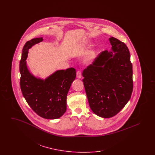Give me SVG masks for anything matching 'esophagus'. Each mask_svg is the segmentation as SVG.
Masks as SVG:
<instances>
[{
  "mask_svg": "<svg viewBox=\"0 0 155 155\" xmlns=\"http://www.w3.org/2000/svg\"><path fill=\"white\" fill-rule=\"evenodd\" d=\"M81 71L80 70H78L77 71V77L78 78H81Z\"/></svg>",
  "mask_w": 155,
  "mask_h": 155,
  "instance_id": "esophagus-1",
  "label": "esophagus"
}]
</instances>
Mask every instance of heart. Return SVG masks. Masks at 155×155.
Instances as JSON below:
<instances>
[{
  "label": "heart",
  "instance_id": "1",
  "mask_svg": "<svg viewBox=\"0 0 155 155\" xmlns=\"http://www.w3.org/2000/svg\"><path fill=\"white\" fill-rule=\"evenodd\" d=\"M94 56V52H91V53H90V54H89V58H90V59H92Z\"/></svg>",
  "mask_w": 155,
  "mask_h": 155
}]
</instances>
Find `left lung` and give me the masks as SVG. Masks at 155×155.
Returning a JSON list of instances; mask_svg holds the SVG:
<instances>
[{
  "label": "left lung",
  "instance_id": "1",
  "mask_svg": "<svg viewBox=\"0 0 155 155\" xmlns=\"http://www.w3.org/2000/svg\"><path fill=\"white\" fill-rule=\"evenodd\" d=\"M112 50L101 52L82 72V81L93 112L103 118L116 115L131 98L133 65L127 45L109 38Z\"/></svg>",
  "mask_w": 155,
  "mask_h": 155
}]
</instances>
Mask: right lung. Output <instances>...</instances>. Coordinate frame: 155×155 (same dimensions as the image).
I'll return each mask as SVG.
<instances>
[{
	"label": "right lung",
	"instance_id": "1",
	"mask_svg": "<svg viewBox=\"0 0 155 155\" xmlns=\"http://www.w3.org/2000/svg\"><path fill=\"white\" fill-rule=\"evenodd\" d=\"M42 41V37L34 38L23 47L20 63V88L27 102L38 115L46 119H56L66 111L67 95L75 78L76 72L73 67L59 70L45 80L30 74L25 61L28 51L32 46Z\"/></svg>",
	"mask_w": 155,
	"mask_h": 155
}]
</instances>
